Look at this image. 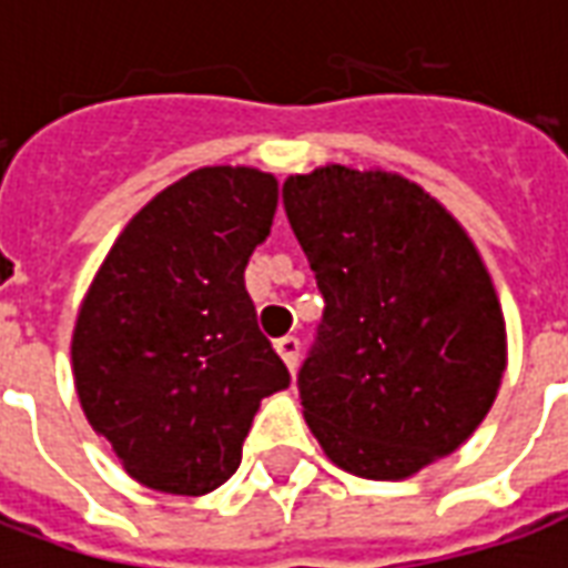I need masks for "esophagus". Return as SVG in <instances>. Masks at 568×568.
<instances>
[{"instance_id": "obj_1", "label": "esophagus", "mask_w": 568, "mask_h": 568, "mask_svg": "<svg viewBox=\"0 0 568 568\" xmlns=\"http://www.w3.org/2000/svg\"><path fill=\"white\" fill-rule=\"evenodd\" d=\"M276 353L283 356L285 368L295 371L297 356H301V341H297V337H283V341H276Z\"/></svg>"}]
</instances>
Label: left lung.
<instances>
[{"label": "left lung", "instance_id": "1", "mask_svg": "<svg viewBox=\"0 0 568 568\" xmlns=\"http://www.w3.org/2000/svg\"><path fill=\"white\" fill-rule=\"evenodd\" d=\"M283 206L325 313L297 374L325 456L402 480L471 438L499 393L505 316L463 224L417 182L328 163Z\"/></svg>", "mask_w": 568, "mask_h": 568}]
</instances>
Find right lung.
Returning a JSON list of instances; mask_svg holds the SVG:
<instances>
[{
	"instance_id": "1",
	"label": "right lung",
	"mask_w": 568,
	"mask_h": 568,
	"mask_svg": "<svg viewBox=\"0 0 568 568\" xmlns=\"http://www.w3.org/2000/svg\"><path fill=\"white\" fill-rule=\"evenodd\" d=\"M280 185L203 166L151 197L100 264L72 332L81 410L133 480L203 496L240 468L261 398L288 386L246 292Z\"/></svg>"
}]
</instances>
